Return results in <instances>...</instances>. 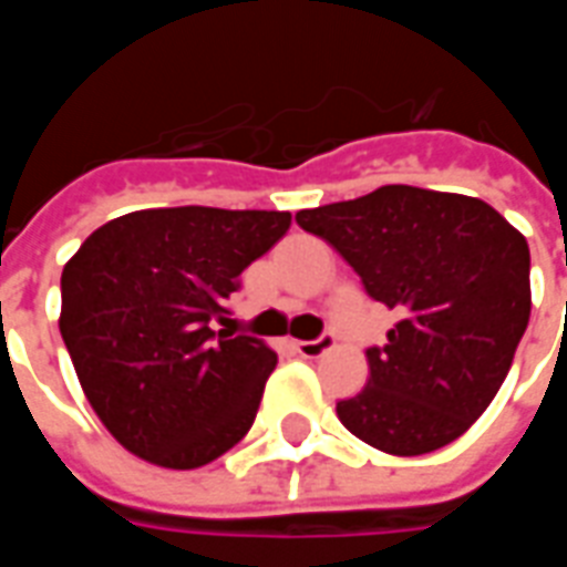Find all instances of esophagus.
Wrapping results in <instances>:
<instances>
[{"label":"esophagus","mask_w":567,"mask_h":567,"mask_svg":"<svg viewBox=\"0 0 567 567\" xmlns=\"http://www.w3.org/2000/svg\"><path fill=\"white\" fill-rule=\"evenodd\" d=\"M331 346H333L331 333H321L319 340H297L295 349L303 358H319V355H324V352H328Z\"/></svg>","instance_id":"obj_1"}]
</instances>
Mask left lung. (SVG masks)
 Segmentation results:
<instances>
[{
  "label": "left lung",
  "instance_id": "1",
  "mask_svg": "<svg viewBox=\"0 0 567 567\" xmlns=\"http://www.w3.org/2000/svg\"><path fill=\"white\" fill-rule=\"evenodd\" d=\"M364 291L398 316L368 349V385L337 404L358 440L425 455L462 437L498 394L532 316L528 243L488 203L382 185L297 212Z\"/></svg>",
  "mask_w": 567,
  "mask_h": 567
}]
</instances>
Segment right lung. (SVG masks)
Listing matches in <instances>:
<instances>
[{"instance_id": "add662e5", "label": "right lung", "mask_w": 567, "mask_h": 567, "mask_svg": "<svg viewBox=\"0 0 567 567\" xmlns=\"http://www.w3.org/2000/svg\"><path fill=\"white\" fill-rule=\"evenodd\" d=\"M288 227L291 212L142 209L103 224L69 258L60 333L93 413L124 450L190 471L246 437L276 352L224 316L239 272Z\"/></svg>"}]
</instances>
